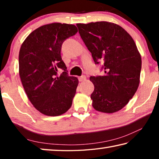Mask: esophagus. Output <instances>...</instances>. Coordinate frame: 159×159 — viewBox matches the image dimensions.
<instances>
[{"instance_id": "esophagus-1", "label": "esophagus", "mask_w": 159, "mask_h": 159, "mask_svg": "<svg viewBox=\"0 0 159 159\" xmlns=\"http://www.w3.org/2000/svg\"><path fill=\"white\" fill-rule=\"evenodd\" d=\"M79 81H84V80H86V76H80L79 78Z\"/></svg>"}]
</instances>
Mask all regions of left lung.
<instances>
[{
	"label": "left lung",
	"instance_id": "left-lung-1",
	"mask_svg": "<svg viewBox=\"0 0 159 159\" xmlns=\"http://www.w3.org/2000/svg\"><path fill=\"white\" fill-rule=\"evenodd\" d=\"M80 36L95 64L103 62V76H90L95 86L90 98L97 111L114 113L123 108L138 90L141 55L133 38L108 21L77 24Z\"/></svg>",
	"mask_w": 159,
	"mask_h": 159
}]
</instances>
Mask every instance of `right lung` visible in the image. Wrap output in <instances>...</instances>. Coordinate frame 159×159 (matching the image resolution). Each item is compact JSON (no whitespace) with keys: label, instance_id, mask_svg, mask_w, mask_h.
<instances>
[{"label":"right lung","instance_id":"1","mask_svg":"<svg viewBox=\"0 0 159 159\" xmlns=\"http://www.w3.org/2000/svg\"><path fill=\"white\" fill-rule=\"evenodd\" d=\"M77 32L73 25L49 24L32 31L20 48L21 83L31 104L43 114L60 116L71 107L79 80L69 76L61 49L63 42ZM60 70L63 73L59 76Z\"/></svg>","mask_w":159,"mask_h":159}]
</instances>
